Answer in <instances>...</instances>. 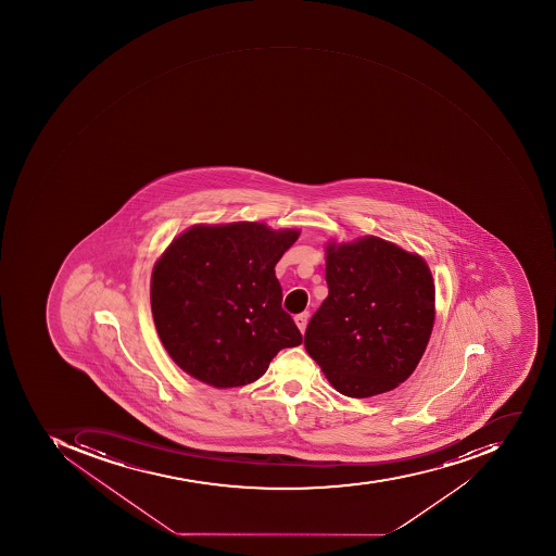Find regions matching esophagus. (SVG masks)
Wrapping results in <instances>:
<instances>
[{
  "label": "esophagus",
  "instance_id": "34e87169",
  "mask_svg": "<svg viewBox=\"0 0 556 556\" xmlns=\"http://www.w3.org/2000/svg\"><path fill=\"white\" fill-rule=\"evenodd\" d=\"M307 318H309V313L307 312L295 315L294 321L295 325H298V328H300L301 333H304V330H306Z\"/></svg>",
  "mask_w": 556,
  "mask_h": 556
}]
</instances>
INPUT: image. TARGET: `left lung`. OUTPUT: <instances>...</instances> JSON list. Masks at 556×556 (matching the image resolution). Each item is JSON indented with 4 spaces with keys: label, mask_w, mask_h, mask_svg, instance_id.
<instances>
[{
    "label": "left lung",
    "mask_w": 556,
    "mask_h": 556,
    "mask_svg": "<svg viewBox=\"0 0 556 556\" xmlns=\"http://www.w3.org/2000/svg\"><path fill=\"white\" fill-rule=\"evenodd\" d=\"M328 298L304 333L331 387L369 399L405 381L433 327L432 274L426 262L376 237L328 243Z\"/></svg>",
    "instance_id": "left-lung-1"
}]
</instances>
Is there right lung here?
Returning a JSON list of instances; mask_svg holds the SVG:
<instances>
[{"mask_svg": "<svg viewBox=\"0 0 556 556\" xmlns=\"http://www.w3.org/2000/svg\"><path fill=\"white\" fill-rule=\"evenodd\" d=\"M300 237L262 223L193 226L151 277L157 336L175 363L214 388L264 376L277 352L303 342L282 309L276 264Z\"/></svg>", "mask_w": 556, "mask_h": 556, "instance_id": "right-lung-1", "label": "right lung"}]
</instances>
